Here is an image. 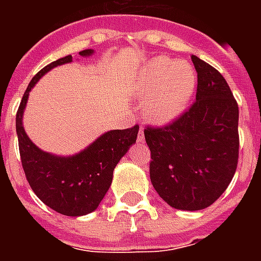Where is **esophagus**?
<instances>
[{"label":"esophagus","instance_id":"obj_1","mask_svg":"<svg viewBox=\"0 0 261 261\" xmlns=\"http://www.w3.org/2000/svg\"><path fill=\"white\" fill-rule=\"evenodd\" d=\"M137 140L140 142L144 141V127H140V130H138V136H137Z\"/></svg>","mask_w":261,"mask_h":261}]
</instances>
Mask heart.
Returning <instances> with one entry per match:
<instances>
[{"label": "heart", "instance_id": "1", "mask_svg": "<svg viewBox=\"0 0 261 261\" xmlns=\"http://www.w3.org/2000/svg\"><path fill=\"white\" fill-rule=\"evenodd\" d=\"M196 88V72L186 61L152 60L142 71L137 93L147 97L144 110L155 123H168L185 110Z\"/></svg>", "mask_w": 261, "mask_h": 261}]
</instances>
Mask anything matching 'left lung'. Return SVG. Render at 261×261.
Listing matches in <instances>:
<instances>
[{"mask_svg":"<svg viewBox=\"0 0 261 261\" xmlns=\"http://www.w3.org/2000/svg\"><path fill=\"white\" fill-rule=\"evenodd\" d=\"M196 100L161 127L147 125L149 177L170 207L197 211L222 196L239 159V108L222 75L196 56Z\"/></svg>","mask_w":261,"mask_h":261,"instance_id":"left-lung-1","label":"left lung"}]
</instances>
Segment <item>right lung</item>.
<instances>
[{
  "instance_id": "obj_1",
  "label": "right lung",
  "mask_w": 261,
  "mask_h": 261,
  "mask_svg": "<svg viewBox=\"0 0 261 261\" xmlns=\"http://www.w3.org/2000/svg\"><path fill=\"white\" fill-rule=\"evenodd\" d=\"M93 50L88 48L80 54L91 56ZM71 61L72 57L65 56L46 65L32 78L16 112V134L22 168L35 194L54 211L68 217H80L95 211L100 204L112 185L116 165L136 142L140 127L108 131L82 152L68 158L39 149L26 136L22 125L29 92L47 71Z\"/></svg>"
}]
</instances>
